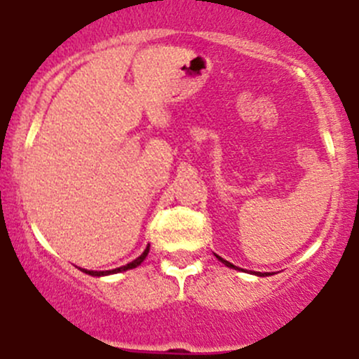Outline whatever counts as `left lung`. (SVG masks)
I'll use <instances>...</instances> for the list:
<instances>
[{"label":"left lung","mask_w":359,"mask_h":359,"mask_svg":"<svg viewBox=\"0 0 359 359\" xmlns=\"http://www.w3.org/2000/svg\"><path fill=\"white\" fill-rule=\"evenodd\" d=\"M217 257H219V256H217ZM219 259H221V261H222V263H224V264H226V266H229V268H235V266H233V264H231V263H229V261L222 259V257H219ZM257 276H263V273H257ZM266 276H268V273H266Z\"/></svg>","instance_id":"left-lung-1"}]
</instances>
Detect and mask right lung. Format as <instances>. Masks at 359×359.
<instances>
[{
	"mask_svg": "<svg viewBox=\"0 0 359 359\" xmlns=\"http://www.w3.org/2000/svg\"><path fill=\"white\" fill-rule=\"evenodd\" d=\"M147 254H149V247H147V249L144 250V252H142V256H138V257H137V259L131 261V263H128V264H124V266L116 268V270H112V272H110V270H107V272H95V270H83V268H80V270H82V272H86V273H89V276H95V277H100V276H109V273L123 272V270H130V268L138 266V264H140L142 261L145 259V256H147Z\"/></svg>",
	"mask_w": 359,
	"mask_h": 359,
	"instance_id": "1",
	"label": "right lung"
}]
</instances>
